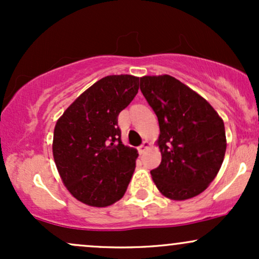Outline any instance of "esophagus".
<instances>
[{
    "instance_id": "obj_1",
    "label": "esophagus",
    "mask_w": 259,
    "mask_h": 259,
    "mask_svg": "<svg viewBox=\"0 0 259 259\" xmlns=\"http://www.w3.org/2000/svg\"><path fill=\"white\" fill-rule=\"evenodd\" d=\"M150 146H151V144H150V142H148V141H144V144H142L141 146L139 147V152H140V153H144L145 151H146L147 148L150 147Z\"/></svg>"
}]
</instances>
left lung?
<instances>
[{
  "instance_id": "1",
  "label": "left lung",
  "mask_w": 259,
  "mask_h": 259,
  "mask_svg": "<svg viewBox=\"0 0 259 259\" xmlns=\"http://www.w3.org/2000/svg\"><path fill=\"white\" fill-rule=\"evenodd\" d=\"M140 90L159 124L162 162L151 170L153 183L174 201L200 195L224 160V121L201 95L167 74L142 76Z\"/></svg>"
}]
</instances>
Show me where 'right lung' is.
<instances>
[{"label": "right lung", "mask_w": 259, "mask_h": 259, "mask_svg": "<svg viewBox=\"0 0 259 259\" xmlns=\"http://www.w3.org/2000/svg\"><path fill=\"white\" fill-rule=\"evenodd\" d=\"M138 76L100 79L59 117L53 159L73 197L91 207H107L125 194L139 153L120 140L118 115L139 90Z\"/></svg>", "instance_id": "right-lung-1"}]
</instances>
